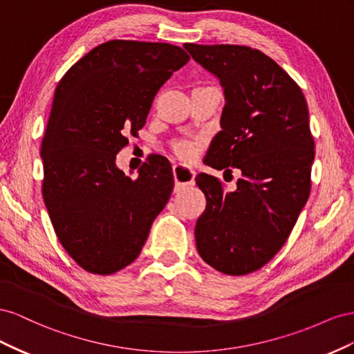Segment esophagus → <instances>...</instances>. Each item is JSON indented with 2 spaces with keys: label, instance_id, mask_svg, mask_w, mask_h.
Instances as JSON below:
<instances>
[{
  "label": "esophagus",
  "instance_id": "esophagus-1",
  "mask_svg": "<svg viewBox=\"0 0 354 354\" xmlns=\"http://www.w3.org/2000/svg\"><path fill=\"white\" fill-rule=\"evenodd\" d=\"M194 170L183 165H174V178L176 188H184L194 184Z\"/></svg>",
  "mask_w": 354,
  "mask_h": 354
}]
</instances>
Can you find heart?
<instances>
[{
    "instance_id": "heart-1",
    "label": "heart",
    "mask_w": 354,
    "mask_h": 354,
    "mask_svg": "<svg viewBox=\"0 0 354 354\" xmlns=\"http://www.w3.org/2000/svg\"><path fill=\"white\" fill-rule=\"evenodd\" d=\"M193 151H194V148H193V144H189V142H178L176 145H175V153L179 156V157H184V158H188V157H191V154H193Z\"/></svg>"
}]
</instances>
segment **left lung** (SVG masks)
<instances>
[{
  "label": "left lung",
  "mask_w": 354,
  "mask_h": 354,
  "mask_svg": "<svg viewBox=\"0 0 354 354\" xmlns=\"http://www.w3.org/2000/svg\"><path fill=\"white\" fill-rule=\"evenodd\" d=\"M197 64L218 77L225 106L207 149L210 167L241 171L237 189L200 174L206 209L196 224L200 257L228 276L259 270L285 245L311 188L315 139L299 86L257 48L187 43Z\"/></svg>",
  "instance_id": "8db88e82"
}]
</instances>
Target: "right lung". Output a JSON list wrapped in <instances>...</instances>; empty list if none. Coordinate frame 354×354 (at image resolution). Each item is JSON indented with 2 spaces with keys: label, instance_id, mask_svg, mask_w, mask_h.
Segmentation results:
<instances>
[{
  "label": "right lung",
  "instance_id": "1",
  "mask_svg": "<svg viewBox=\"0 0 354 354\" xmlns=\"http://www.w3.org/2000/svg\"><path fill=\"white\" fill-rule=\"evenodd\" d=\"M189 56L167 43L111 39L60 80L41 144L43 198L60 245L93 274L139 257L174 189L169 160L151 154L138 178L115 165L136 136L158 88Z\"/></svg>",
  "mask_w": 354,
  "mask_h": 354
}]
</instances>
